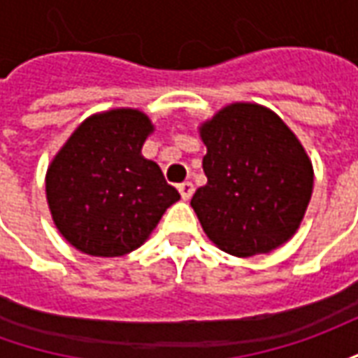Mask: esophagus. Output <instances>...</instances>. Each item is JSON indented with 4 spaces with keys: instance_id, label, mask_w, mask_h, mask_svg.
Returning <instances> with one entry per match:
<instances>
[{
    "instance_id": "1",
    "label": "esophagus",
    "mask_w": 358,
    "mask_h": 358,
    "mask_svg": "<svg viewBox=\"0 0 358 358\" xmlns=\"http://www.w3.org/2000/svg\"><path fill=\"white\" fill-rule=\"evenodd\" d=\"M178 192L182 195V199L187 201V199H192V195H194V184L192 182H184V184H180Z\"/></svg>"
}]
</instances>
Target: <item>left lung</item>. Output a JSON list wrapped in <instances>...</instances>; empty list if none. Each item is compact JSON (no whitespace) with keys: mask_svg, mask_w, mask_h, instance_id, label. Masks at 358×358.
Here are the masks:
<instances>
[{"mask_svg":"<svg viewBox=\"0 0 358 358\" xmlns=\"http://www.w3.org/2000/svg\"><path fill=\"white\" fill-rule=\"evenodd\" d=\"M207 184L192 197L203 232L236 257L270 253L299 230L315 171L297 136L259 103H230L199 126Z\"/></svg>","mask_w":358,"mask_h":358,"instance_id":"left-lung-1","label":"left lung"}]
</instances>
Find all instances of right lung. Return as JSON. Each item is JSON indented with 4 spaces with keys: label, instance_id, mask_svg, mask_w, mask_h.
Returning a JSON list of instances; mask_svg holds the SVG:
<instances>
[{
    "label": "right lung",
    "instance_id": "add662e5",
    "mask_svg": "<svg viewBox=\"0 0 358 358\" xmlns=\"http://www.w3.org/2000/svg\"><path fill=\"white\" fill-rule=\"evenodd\" d=\"M155 126L140 109L101 110L82 120L51 159L45 197L53 224L74 249L122 257L149 240L180 199L141 148Z\"/></svg>",
    "mask_w": 358,
    "mask_h": 358
}]
</instances>
